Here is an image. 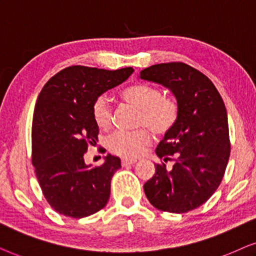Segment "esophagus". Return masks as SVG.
I'll return each mask as SVG.
<instances>
[{
  "mask_svg": "<svg viewBox=\"0 0 256 256\" xmlns=\"http://www.w3.org/2000/svg\"><path fill=\"white\" fill-rule=\"evenodd\" d=\"M137 162V159H131V158H122V165L126 166V165H132V164Z\"/></svg>",
  "mask_w": 256,
  "mask_h": 256,
  "instance_id": "obj_1",
  "label": "esophagus"
}]
</instances>
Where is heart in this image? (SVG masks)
Listing matches in <instances>:
<instances>
[{
    "label": "heart",
    "mask_w": 256,
    "mask_h": 256,
    "mask_svg": "<svg viewBox=\"0 0 256 256\" xmlns=\"http://www.w3.org/2000/svg\"><path fill=\"white\" fill-rule=\"evenodd\" d=\"M120 97L125 103L140 111L138 125L146 126L156 136L168 134L178 122L180 106L176 98L162 94V90L153 85L132 84L122 91ZM92 118L100 130H108L111 128L112 110L105 96L94 100ZM151 142L152 136L146 128L138 131H116L108 138V146L114 154L134 158L140 156Z\"/></svg>",
    "instance_id": "heart-1"
}]
</instances>
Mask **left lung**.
Masks as SVG:
<instances>
[{"label": "left lung", "instance_id": "obj_1", "mask_svg": "<svg viewBox=\"0 0 256 256\" xmlns=\"http://www.w3.org/2000/svg\"><path fill=\"white\" fill-rule=\"evenodd\" d=\"M140 78L168 88L180 106L178 122L156 150L162 162L144 192L156 210L186 213L205 204L224 176L230 154L226 106L212 80L186 63L156 64Z\"/></svg>", "mask_w": 256, "mask_h": 256}]
</instances>
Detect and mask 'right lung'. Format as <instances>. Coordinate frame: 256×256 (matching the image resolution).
<instances>
[{
  "mask_svg": "<svg viewBox=\"0 0 256 256\" xmlns=\"http://www.w3.org/2000/svg\"><path fill=\"white\" fill-rule=\"evenodd\" d=\"M132 72V68L110 71L71 66L51 77L40 92L32 118V162L44 198L57 213L80 219L108 204L120 160L108 154L100 166L84 162L100 134L92 104Z\"/></svg>",
  "mask_w": 256,
  "mask_h": 256,
  "instance_id": "obj_1",
  "label": "right lung"
}]
</instances>
